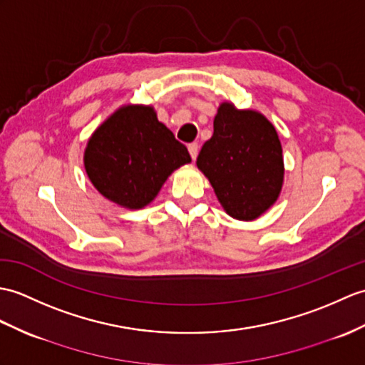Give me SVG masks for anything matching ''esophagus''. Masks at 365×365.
I'll list each match as a JSON object with an SVG mask.
<instances>
[{"label": "esophagus", "instance_id": "34e87169", "mask_svg": "<svg viewBox=\"0 0 365 365\" xmlns=\"http://www.w3.org/2000/svg\"><path fill=\"white\" fill-rule=\"evenodd\" d=\"M188 150H190V155H191V158H192V160H196V157H197V154H199V146H197V143H191L190 146H188Z\"/></svg>", "mask_w": 365, "mask_h": 365}]
</instances>
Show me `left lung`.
<instances>
[{"label": "left lung", "instance_id": "obj_1", "mask_svg": "<svg viewBox=\"0 0 365 365\" xmlns=\"http://www.w3.org/2000/svg\"><path fill=\"white\" fill-rule=\"evenodd\" d=\"M213 129L196 165L228 216L253 221L274 205L283 188L278 133L262 113L240 110L227 101L217 107Z\"/></svg>", "mask_w": 365, "mask_h": 365}]
</instances>
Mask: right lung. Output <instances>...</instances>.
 <instances>
[{"label": "right lung", "instance_id": "right-lung-1", "mask_svg": "<svg viewBox=\"0 0 365 365\" xmlns=\"http://www.w3.org/2000/svg\"><path fill=\"white\" fill-rule=\"evenodd\" d=\"M191 157L174 133L158 121L152 106H121L91 133L83 166L106 199L140 210L157 197L175 169Z\"/></svg>", "mask_w": 365, "mask_h": 365}]
</instances>
